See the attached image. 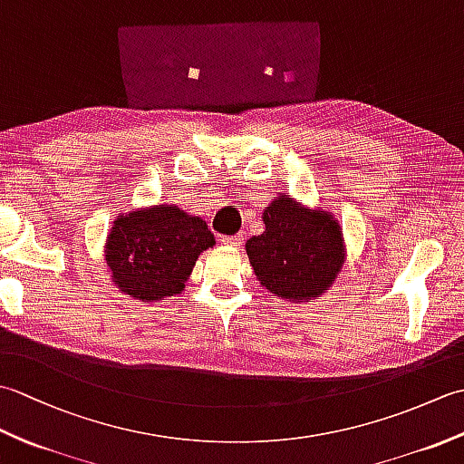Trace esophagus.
<instances>
[{"mask_svg": "<svg viewBox=\"0 0 464 464\" xmlns=\"http://www.w3.org/2000/svg\"><path fill=\"white\" fill-rule=\"evenodd\" d=\"M219 241L225 245V247H241L243 235H235V237H221Z\"/></svg>", "mask_w": 464, "mask_h": 464, "instance_id": "obj_1", "label": "esophagus"}]
</instances>
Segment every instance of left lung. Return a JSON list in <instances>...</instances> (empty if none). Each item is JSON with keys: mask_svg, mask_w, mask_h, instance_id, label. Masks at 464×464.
I'll return each mask as SVG.
<instances>
[{"mask_svg": "<svg viewBox=\"0 0 464 464\" xmlns=\"http://www.w3.org/2000/svg\"><path fill=\"white\" fill-rule=\"evenodd\" d=\"M263 221L265 231L245 245L263 287L293 303L329 291L344 263L343 231L334 217L279 195L263 211Z\"/></svg>", "mask_w": 464, "mask_h": 464, "instance_id": "obj_1", "label": "left lung"}]
</instances>
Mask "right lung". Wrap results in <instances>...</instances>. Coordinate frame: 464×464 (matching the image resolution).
Listing matches in <instances>:
<instances>
[{"instance_id": "obj_1", "label": "right lung", "mask_w": 464, "mask_h": 464, "mask_svg": "<svg viewBox=\"0 0 464 464\" xmlns=\"http://www.w3.org/2000/svg\"><path fill=\"white\" fill-rule=\"evenodd\" d=\"M213 245L201 217L177 205H151L117 217L105 241V261L117 289L157 303L185 289L197 257Z\"/></svg>"}]
</instances>
